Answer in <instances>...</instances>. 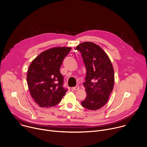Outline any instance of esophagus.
Masks as SVG:
<instances>
[{
	"label": "esophagus",
	"mask_w": 147,
	"mask_h": 147,
	"mask_svg": "<svg viewBox=\"0 0 147 147\" xmlns=\"http://www.w3.org/2000/svg\"><path fill=\"white\" fill-rule=\"evenodd\" d=\"M79 89V86H76L75 87H74L72 88V90H78Z\"/></svg>",
	"instance_id": "esophagus-1"
}]
</instances>
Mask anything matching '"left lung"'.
Returning <instances> with one entry per match:
<instances>
[{
    "label": "left lung",
    "mask_w": 147,
    "mask_h": 147,
    "mask_svg": "<svg viewBox=\"0 0 147 147\" xmlns=\"http://www.w3.org/2000/svg\"><path fill=\"white\" fill-rule=\"evenodd\" d=\"M82 53L86 68L83 83L86 98L82 105L90 110L100 109L108 102L113 89L114 71L107 53L97 45L85 42L76 46Z\"/></svg>",
    "instance_id": "obj_1"
}]
</instances>
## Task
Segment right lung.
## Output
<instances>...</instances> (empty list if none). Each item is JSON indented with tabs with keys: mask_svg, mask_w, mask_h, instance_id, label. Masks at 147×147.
<instances>
[{
	"mask_svg": "<svg viewBox=\"0 0 147 147\" xmlns=\"http://www.w3.org/2000/svg\"><path fill=\"white\" fill-rule=\"evenodd\" d=\"M71 47L50 48L39 54L31 62L27 72V83L32 97L42 108L59 103L67 89L60 68Z\"/></svg>",
	"mask_w": 147,
	"mask_h": 147,
	"instance_id": "obj_1",
	"label": "right lung"
}]
</instances>
